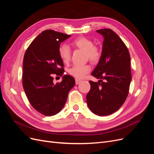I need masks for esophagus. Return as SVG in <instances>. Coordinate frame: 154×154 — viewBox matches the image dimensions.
<instances>
[{"instance_id":"1","label":"esophagus","mask_w":154,"mask_h":154,"mask_svg":"<svg viewBox=\"0 0 154 154\" xmlns=\"http://www.w3.org/2000/svg\"><path fill=\"white\" fill-rule=\"evenodd\" d=\"M75 82H76V85H78L79 83H80L81 82V80H78V79H76L75 80Z\"/></svg>"}]
</instances>
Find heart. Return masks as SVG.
<instances>
[{
    "label": "heart",
    "mask_w": 154,
    "mask_h": 154,
    "mask_svg": "<svg viewBox=\"0 0 154 154\" xmlns=\"http://www.w3.org/2000/svg\"><path fill=\"white\" fill-rule=\"evenodd\" d=\"M71 44L73 48L85 51L86 58L88 59L92 63H97L101 58L102 53L100 49L94 45L92 40L87 37L79 36L74 39ZM58 54L62 62L65 63H67L71 60V50L66 45L62 44L60 46ZM91 66L88 64L75 65L69 69V74L76 79H82L91 71Z\"/></svg>",
    "instance_id": "heart-1"
}]
</instances>
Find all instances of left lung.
I'll return each mask as SVG.
<instances>
[{
    "instance_id": "obj_1",
    "label": "left lung",
    "mask_w": 154,
    "mask_h": 154,
    "mask_svg": "<svg viewBox=\"0 0 154 154\" xmlns=\"http://www.w3.org/2000/svg\"><path fill=\"white\" fill-rule=\"evenodd\" d=\"M96 31L103 36L104 40L101 58L91 74L100 80L89 81L91 89L86 100L93 113L104 116L119 109L128 96L132 80L130 56L114 31L104 28Z\"/></svg>"
}]
</instances>
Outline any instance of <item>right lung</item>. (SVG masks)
<instances>
[{
    "mask_svg": "<svg viewBox=\"0 0 154 154\" xmlns=\"http://www.w3.org/2000/svg\"><path fill=\"white\" fill-rule=\"evenodd\" d=\"M70 36L52 29L45 30L32 42L24 54L23 87L32 106L44 116L58 113L75 85L70 75L63 76L61 82L53 83V75L62 76L64 72L58 54L60 44Z\"/></svg>",
    "mask_w": 154,
    "mask_h": 154,
    "instance_id": "add662e5",
    "label": "right lung"
}]
</instances>
